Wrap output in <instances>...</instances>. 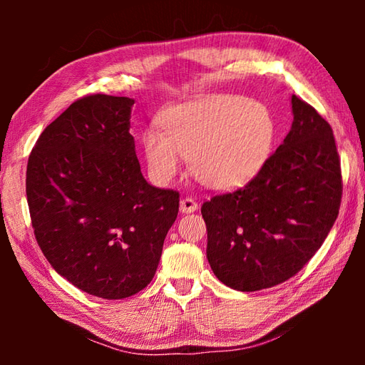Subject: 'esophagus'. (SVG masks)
<instances>
[{
  "instance_id": "1",
  "label": "esophagus",
  "mask_w": 365,
  "mask_h": 365,
  "mask_svg": "<svg viewBox=\"0 0 365 365\" xmlns=\"http://www.w3.org/2000/svg\"><path fill=\"white\" fill-rule=\"evenodd\" d=\"M197 210V202L192 197H185L180 200V212L182 213H192Z\"/></svg>"
}]
</instances>
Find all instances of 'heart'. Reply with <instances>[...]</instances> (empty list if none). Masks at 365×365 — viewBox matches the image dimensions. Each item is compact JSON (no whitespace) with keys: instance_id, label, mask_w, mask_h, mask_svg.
<instances>
[{"instance_id":"1","label":"heart","mask_w":365,"mask_h":365,"mask_svg":"<svg viewBox=\"0 0 365 365\" xmlns=\"http://www.w3.org/2000/svg\"><path fill=\"white\" fill-rule=\"evenodd\" d=\"M276 136L273 114L242 96H213L174 106L163 118V131L149 127L143 145L149 174L160 185L191 173L208 188L229 190L250 182L265 165Z\"/></svg>"}]
</instances>
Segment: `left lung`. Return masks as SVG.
Here are the masks:
<instances>
[{"mask_svg": "<svg viewBox=\"0 0 365 365\" xmlns=\"http://www.w3.org/2000/svg\"><path fill=\"white\" fill-rule=\"evenodd\" d=\"M292 110V130L255 177L200 208L208 263L234 290L257 292L293 277L339 215L344 185L332 128L297 96Z\"/></svg>", "mask_w": 365, "mask_h": 365, "instance_id": "1", "label": "left lung"}]
</instances>
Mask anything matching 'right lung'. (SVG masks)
<instances>
[{"mask_svg": "<svg viewBox=\"0 0 365 365\" xmlns=\"http://www.w3.org/2000/svg\"><path fill=\"white\" fill-rule=\"evenodd\" d=\"M135 100L84 96L38 136L26 197L38 246L80 290L122 299L145 289L180 195L143 177L130 135Z\"/></svg>", "mask_w": 365, "mask_h": 365, "instance_id": "1", "label": "right lung"}]
</instances>
